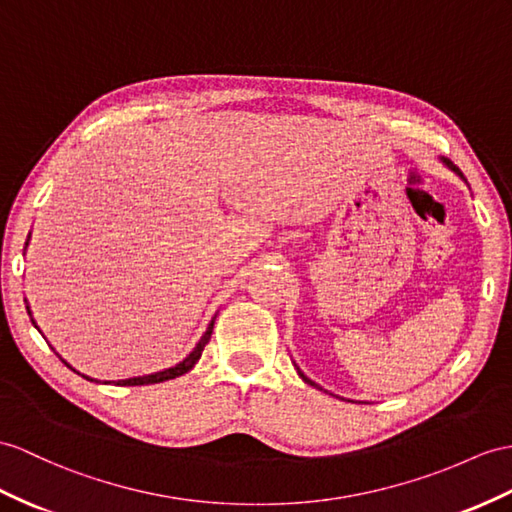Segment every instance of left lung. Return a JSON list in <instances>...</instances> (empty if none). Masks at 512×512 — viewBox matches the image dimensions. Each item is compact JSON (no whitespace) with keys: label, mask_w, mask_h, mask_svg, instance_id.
I'll list each match as a JSON object with an SVG mask.
<instances>
[{"label":"left lung","mask_w":512,"mask_h":512,"mask_svg":"<svg viewBox=\"0 0 512 512\" xmlns=\"http://www.w3.org/2000/svg\"><path fill=\"white\" fill-rule=\"evenodd\" d=\"M441 160H443V165H445L447 169H452V171L456 173V176H460V178H463V180H465V176H463V173H460V169H458V167H454V162H452V160H447V158H441ZM465 182H467V180H465ZM295 369H297V376H299V378H302V380H304L306 384H310V386H315V389H321V386H319V384H315L313 380H310V378H306V376H304V371H302V369H299L297 365H295Z\"/></svg>","instance_id":"8db88e82"}]
</instances>
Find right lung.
Listing matches in <instances>:
<instances>
[{"instance_id": "1", "label": "right lung", "mask_w": 512, "mask_h": 512, "mask_svg": "<svg viewBox=\"0 0 512 512\" xmlns=\"http://www.w3.org/2000/svg\"><path fill=\"white\" fill-rule=\"evenodd\" d=\"M28 243H30V236H28V241H26V247H28ZM28 308V315H30V319H32V313H30V306H26ZM215 319H217V315L210 319V323H208V328H206V332L202 334V339L197 341V345L193 347V352L186 356L184 360H180L178 365H173V367H169V369H162V371H156V373H147V376H136V378H126V380H117V386H145V384H158V382H165V380H173V378H178V376H184L186 371H191L195 365H197V360H199V356H202V352H204V347H206V343L210 341V334H213V328H215ZM32 323H34V328L39 330V326H36V321L32 319ZM41 332V330H39ZM62 363H65L69 369H73L65 358H60ZM76 371V369H73ZM76 373H80V371H76ZM82 378H86V380H91V382H99V380H95V378H89V376H84V373H80ZM104 384H110V382H104Z\"/></svg>"}]
</instances>
